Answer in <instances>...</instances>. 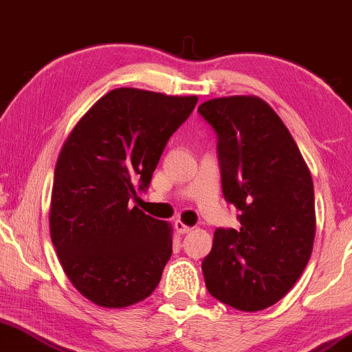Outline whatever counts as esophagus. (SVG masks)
Returning a JSON list of instances; mask_svg holds the SVG:
<instances>
[{"instance_id":"34e87169","label":"esophagus","mask_w":352,"mask_h":352,"mask_svg":"<svg viewBox=\"0 0 352 352\" xmlns=\"http://www.w3.org/2000/svg\"><path fill=\"white\" fill-rule=\"evenodd\" d=\"M175 228L177 230V232H179L181 233V235H188V233H190L191 232V226H188V225H184V223L183 221H176L175 223Z\"/></svg>"}]
</instances>
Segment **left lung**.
<instances>
[{"instance_id": "1", "label": "left lung", "mask_w": 352, "mask_h": 352, "mask_svg": "<svg viewBox=\"0 0 352 352\" xmlns=\"http://www.w3.org/2000/svg\"><path fill=\"white\" fill-rule=\"evenodd\" d=\"M198 112L217 134L223 196L241 225L214 232L201 263L206 289L238 311H262L292 289L311 258L312 176L280 117L258 97L211 99Z\"/></svg>"}]
</instances>
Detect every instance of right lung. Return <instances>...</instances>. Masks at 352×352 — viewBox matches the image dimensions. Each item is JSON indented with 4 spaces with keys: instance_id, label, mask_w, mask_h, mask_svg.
<instances>
[{
    "instance_id": "right-lung-1",
    "label": "right lung",
    "mask_w": 352,
    "mask_h": 352,
    "mask_svg": "<svg viewBox=\"0 0 352 352\" xmlns=\"http://www.w3.org/2000/svg\"><path fill=\"white\" fill-rule=\"evenodd\" d=\"M198 97L116 89L90 107L56 161L50 233L67 277L100 307L154 292L173 253L171 226L129 208L149 188L169 138Z\"/></svg>"
}]
</instances>
